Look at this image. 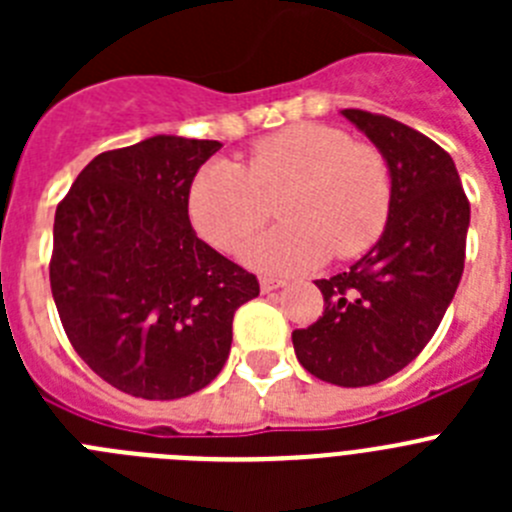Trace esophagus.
I'll return each instance as SVG.
<instances>
[{
  "label": "esophagus",
  "mask_w": 512,
  "mask_h": 512,
  "mask_svg": "<svg viewBox=\"0 0 512 512\" xmlns=\"http://www.w3.org/2000/svg\"><path fill=\"white\" fill-rule=\"evenodd\" d=\"M259 287H261V292H264V295H269V292H274V289L284 287V282H282V279L264 277V279H261V282H259Z\"/></svg>",
  "instance_id": "34e87169"
}]
</instances>
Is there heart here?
Segmentation results:
<instances>
[{"label": "heart", "mask_w": 512, "mask_h": 512, "mask_svg": "<svg viewBox=\"0 0 512 512\" xmlns=\"http://www.w3.org/2000/svg\"><path fill=\"white\" fill-rule=\"evenodd\" d=\"M279 194L284 223L243 251L253 269L300 274L366 251L382 235L392 205V179L382 153L333 125L295 122L251 148L248 169L212 158L189 187V217L220 251L241 248L269 215L264 194Z\"/></svg>", "instance_id": "heart-1"}]
</instances>
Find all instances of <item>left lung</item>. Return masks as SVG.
<instances>
[{
    "instance_id": "1",
    "label": "left lung",
    "mask_w": 512,
    "mask_h": 512,
    "mask_svg": "<svg viewBox=\"0 0 512 512\" xmlns=\"http://www.w3.org/2000/svg\"><path fill=\"white\" fill-rule=\"evenodd\" d=\"M387 161L392 205L379 241L318 279L323 318L292 333L297 361L338 387L384 382L431 341L464 271L469 202L454 161L431 138L384 115L341 110Z\"/></svg>"
}]
</instances>
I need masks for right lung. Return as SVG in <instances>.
I'll return each instance as SVG.
<instances>
[{
  "label": "right lung",
  "instance_id": "obj_1",
  "mask_svg": "<svg viewBox=\"0 0 512 512\" xmlns=\"http://www.w3.org/2000/svg\"><path fill=\"white\" fill-rule=\"evenodd\" d=\"M220 140L153 135L99 153L53 223L51 292L94 374L143 400L200 392L220 374L253 274L197 238L189 187Z\"/></svg>",
  "mask_w": 512,
  "mask_h": 512
}]
</instances>
